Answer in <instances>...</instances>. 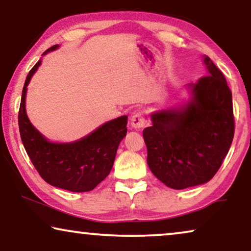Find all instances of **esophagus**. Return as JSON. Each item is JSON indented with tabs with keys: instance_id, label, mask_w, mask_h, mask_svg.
<instances>
[{
	"instance_id": "34e87169",
	"label": "esophagus",
	"mask_w": 251,
	"mask_h": 251,
	"mask_svg": "<svg viewBox=\"0 0 251 251\" xmlns=\"http://www.w3.org/2000/svg\"><path fill=\"white\" fill-rule=\"evenodd\" d=\"M146 124H147V118L146 116L143 115V112H137V114L133 115L132 118H130V125L136 129L143 128V127L146 126Z\"/></svg>"
}]
</instances>
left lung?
Returning a JSON list of instances; mask_svg holds the SVG:
<instances>
[{
  "mask_svg": "<svg viewBox=\"0 0 251 251\" xmlns=\"http://www.w3.org/2000/svg\"><path fill=\"white\" fill-rule=\"evenodd\" d=\"M207 75L191 84L192 101L183 109L151 115L143 129L148 165L168 188L182 190L210 181L234 136L232 92L223 73L204 55Z\"/></svg>",
  "mask_w": 251,
  "mask_h": 251,
  "instance_id": "left-lung-1",
  "label": "left lung"
}]
</instances>
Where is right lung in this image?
<instances>
[{"instance_id": "right-lung-1", "label": "right lung", "mask_w": 251, "mask_h": 251, "mask_svg": "<svg viewBox=\"0 0 251 251\" xmlns=\"http://www.w3.org/2000/svg\"><path fill=\"white\" fill-rule=\"evenodd\" d=\"M54 45L44 52L53 51ZM41 60L26 77L18 115L20 137L25 150L38 174L49 184L72 192L93 190L110 173L121 141L127 133V116L99 127L84 139L73 143H51L31 125L26 115L27 85Z\"/></svg>"}]
</instances>
